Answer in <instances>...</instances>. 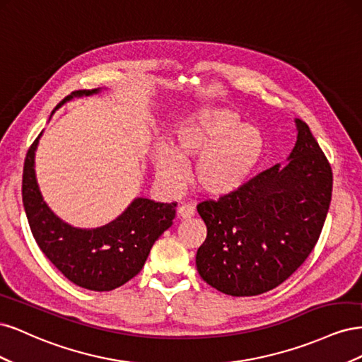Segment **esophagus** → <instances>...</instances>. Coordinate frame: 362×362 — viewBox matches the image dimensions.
<instances>
[{
	"label": "esophagus",
	"instance_id": "34e87169",
	"mask_svg": "<svg viewBox=\"0 0 362 362\" xmlns=\"http://www.w3.org/2000/svg\"><path fill=\"white\" fill-rule=\"evenodd\" d=\"M178 217L180 218H190L194 216V206L187 205V204H182L178 206Z\"/></svg>",
	"mask_w": 362,
	"mask_h": 362
}]
</instances>
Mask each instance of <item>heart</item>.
<instances>
[{"mask_svg": "<svg viewBox=\"0 0 362 362\" xmlns=\"http://www.w3.org/2000/svg\"><path fill=\"white\" fill-rule=\"evenodd\" d=\"M175 146L160 144L154 151L158 180L172 190L187 181V163L194 164L193 181L211 196L238 190L254 172L262 152L259 131L242 125L223 107H202L184 116L173 129Z\"/></svg>", "mask_w": 362, "mask_h": 362, "instance_id": "1", "label": "heart"}]
</instances>
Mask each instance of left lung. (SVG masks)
Segmentation results:
<instances>
[{
    "mask_svg": "<svg viewBox=\"0 0 362 362\" xmlns=\"http://www.w3.org/2000/svg\"><path fill=\"white\" fill-rule=\"evenodd\" d=\"M288 163L261 172L198 213L206 238L196 254L201 278L229 296H257L288 279L320 237L332 196V170L303 120Z\"/></svg>",
    "mask_w": 362,
    "mask_h": 362,
    "instance_id": "left-lung-1",
    "label": "left lung"
}]
</instances>
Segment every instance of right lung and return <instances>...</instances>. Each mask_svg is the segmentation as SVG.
Here are the masks:
<instances>
[{
  "label": "right lung",
  "mask_w": 362,
  "mask_h": 362,
  "mask_svg": "<svg viewBox=\"0 0 362 362\" xmlns=\"http://www.w3.org/2000/svg\"><path fill=\"white\" fill-rule=\"evenodd\" d=\"M98 92L100 89L72 92L56 110L74 96ZM40 136L27 152L23 173V202L36 243L75 286L92 291H110L124 286L144 267L156 240L170 228L177 202L137 198L110 223L93 229L74 228L51 211L39 190L35 156Z\"/></svg>",
  "instance_id": "add662e5"
}]
</instances>
